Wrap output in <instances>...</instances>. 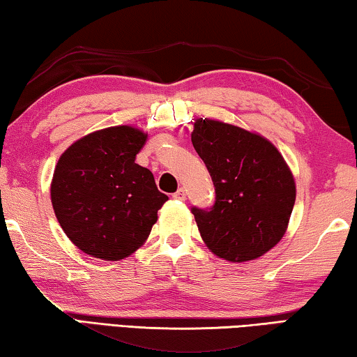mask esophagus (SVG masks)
I'll list each match as a JSON object with an SVG mask.
<instances>
[{"instance_id":"34e87169","label":"esophagus","mask_w":357,"mask_h":357,"mask_svg":"<svg viewBox=\"0 0 357 357\" xmlns=\"http://www.w3.org/2000/svg\"><path fill=\"white\" fill-rule=\"evenodd\" d=\"M174 197H175V199H178V201H185V199H186L185 190H183V188H178V190L174 193Z\"/></svg>"}]
</instances>
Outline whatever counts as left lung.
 Here are the masks:
<instances>
[{
	"instance_id": "obj_1",
	"label": "left lung",
	"mask_w": 357,
	"mask_h": 357,
	"mask_svg": "<svg viewBox=\"0 0 357 357\" xmlns=\"http://www.w3.org/2000/svg\"><path fill=\"white\" fill-rule=\"evenodd\" d=\"M191 142L215 186L211 209H191L202 241L228 261L265 255L286 233L297 195L282 155L265 137L207 118L196 119Z\"/></svg>"
}]
</instances>
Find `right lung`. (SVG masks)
<instances>
[{"label": "right lung", "mask_w": 357, "mask_h": 357, "mask_svg": "<svg viewBox=\"0 0 357 357\" xmlns=\"http://www.w3.org/2000/svg\"><path fill=\"white\" fill-rule=\"evenodd\" d=\"M146 134L132 126L96 130L68 146L56 166L51 201L60 227L79 250L123 260L145 243L169 197L135 162Z\"/></svg>", "instance_id": "1"}]
</instances>
